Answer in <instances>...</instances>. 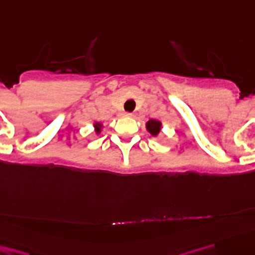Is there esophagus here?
Returning a JSON list of instances; mask_svg holds the SVG:
<instances>
[{
  "instance_id": "esophagus-1",
  "label": "esophagus",
  "mask_w": 255,
  "mask_h": 255,
  "mask_svg": "<svg viewBox=\"0 0 255 255\" xmlns=\"http://www.w3.org/2000/svg\"><path fill=\"white\" fill-rule=\"evenodd\" d=\"M123 116H126V117H130V116H132V113H130V112H125V113H123Z\"/></svg>"
}]
</instances>
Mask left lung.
Instances as JSON below:
<instances>
[{
  "label": "left lung",
  "mask_w": 255,
  "mask_h": 255,
  "mask_svg": "<svg viewBox=\"0 0 255 255\" xmlns=\"http://www.w3.org/2000/svg\"><path fill=\"white\" fill-rule=\"evenodd\" d=\"M160 122L156 120H150L148 123H146V129L151 133L153 135H156L159 132H160Z\"/></svg>",
  "instance_id": "1"
}]
</instances>
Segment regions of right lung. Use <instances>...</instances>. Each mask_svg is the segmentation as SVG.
I'll list each match as a JSON object with an SVG mask.
<instances>
[{
	"label": "right lung",
	"instance_id": "add662e5",
	"mask_svg": "<svg viewBox=\"0 0 255 255\" xmlns=\"http://www.w3.org/2000/svg\"><path fill=\"white\" fill-rule=\"evenodd\" d=\"M97 127H99V125H97ZM97 132H100V128H97Z\"/></svg>",
	"mask_w": 255,
	"mask_h": 255
}]
</instances>
